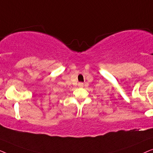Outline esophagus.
<instances>
[{"label":"esophagus","instance_id":"esophagus-1","mask_svg":"<svg viewBox=\"0 0 153 153\" xmlns=\"http://www.w3.org/2000/svg\"><path fill=\"white\" fill-rule=\"evenodd\" d=\"M79 87H83V83H79Z\"/></svg>","mask_w":153,"mask_h":153}]
</instances>
